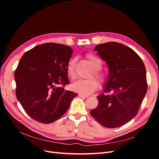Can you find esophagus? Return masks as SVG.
Returning <instances> with one entry per match:
<instances>
[{
	"mask_svg": "<svg viewBox=\"0 0 159 159\" xmlns=\"http://www.w3.org/2000/svg\"><path fill=\"white\" fill-rule=\"evenodd\" d=\"M79 96H80V97H81V98H88V95H83V94H80Z\"/></svg>",
	"mask_w": 159,
	"mask_h": 159,
	"instance_id": "34e87169",
	"label": "esophagus"
}]
</instances>
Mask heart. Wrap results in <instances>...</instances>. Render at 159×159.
Masks as SVG:
<instances>
[{
	"mask_svg": "<svg viewBox=\"0 0 159 159\" xmlns=\"http://www.w3.org/2000/svg\"><path fill=\"white\" fill-rule=\"evenodd\" d=\"M87 58L93 68V74L97 77V78L103 81L105 79V75L100 71V68H102V61L100 58L96 56L89 54L87 55ZM75 59H71L67 66V72L68 75L71 80H75L76 78V71L75 69ZM99 83L98 80L94 78H90L87 80H80L77 81L73 85L72 88L76 91L83 93V94H90L98 88Z\"/></svg>",
	"mask_w": 159,
	"mask_h": 159,
	"instance_id": "obj_1",
	"label": "heart"
}]
</instances>
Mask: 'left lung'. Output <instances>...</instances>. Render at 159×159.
I'll list each match as a JSON object with an SVG mask.
<instances>
[{
  "label": "left lung",
  "mask_w": 159,
  "mask_h": 159,
  "mask_svg": "<svg viewBox=\"0 0 159 159\" xmlns=\"http://www.w3.org/2000/svg\"><path fill=\"white\" fill-rule=\"evenodd\" d=\"M94 50L106 62L109 75L98 107L91 110L95 119L107 128L126 124L137 114L147 91L146 68L131 48L118 42L98 44Z\"/></svg>",
  "instance_id": "1"
}]
</instances>
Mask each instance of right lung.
<instances>
[{"instance_id": "obj_1", "label": "right lung", "mask_w": 159, "mask_h": 159, "mask_svg": "<svg viewBox=\"0 0 159 159\" xmlns=\"http://www.w3.org/2000/svg\"><path fill=\"white\" fill-rule=\"evenodd\" d=\"M72 53L70 46L50 42L35 46L22 56L14 72L16 95L36 121H56L78 95L64 88L70 84L67 66Z\"/></svg>"}]
</instances>
